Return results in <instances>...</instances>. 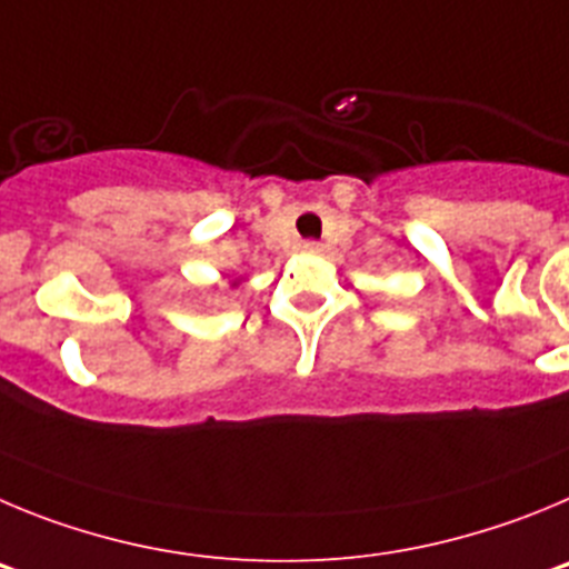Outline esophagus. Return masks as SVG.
<instances>
[{
  "label": "esophagus",
  "mask_w": 569,
  "mask_h": 569,
  "mask_svg": "<svg viewBox=\"0 0 569 569\" xmlns=\"http://www.w3.org/2000/svg\"><path fill=\"white\" fill-rule=\"evenodd\" d=\"M303 252L320 254V252H322V243H317V240H306V243H303Z\"/></svg>",
  "instance_id": "esophagus-1"
}]
</instances>
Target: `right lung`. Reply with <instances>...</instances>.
I'll return each mask as SVG.
<instances>
[{"instance_id": "obj_1", "label": "right lung", "mask_w": 569, "mask_h": 569, "mask_svg": "<svg viewBox=\"0 0 569 569\" xmlns=\"http://www.w3.org/2000/svg\"><path fill=\"white\" fill-rule=\"evenodd\" d=\"M240 283V278H234V280H229V286H232V289H234V286H238Z\"/></svg>"}]
</instances>
